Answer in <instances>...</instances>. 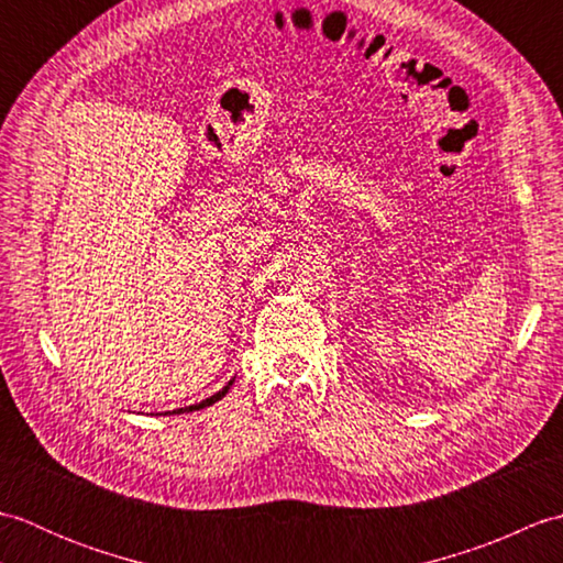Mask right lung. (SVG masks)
<instances>
[{
    "instance_id": "obj_1",
    "label": "right lung",
    "mask_w": 563,
    "mask_h": 563,
    "mask_svg": "<svg viewBox=\"0 0 563 563\" xmlns=\"http://www.w3.org/2000/svg\"><path fill=\"white\" fill-rule=\"evenodd\" d=\"M232 382L234 379H230V382H227V385L218 391V394H212V397H208V399H202L200 404H190V406H186V409H174V411H166V413H169V416H174V413H190V411H200V409H206V406H212L214 401H220L222 397H224V394L227 391H230V387H232ZM164 413V416H166Z\"/></svg>"
}]
</instances>
